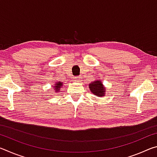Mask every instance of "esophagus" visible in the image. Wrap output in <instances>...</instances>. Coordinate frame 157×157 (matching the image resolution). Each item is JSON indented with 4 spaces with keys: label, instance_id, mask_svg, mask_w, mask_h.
I'll return each instance as SVG.
<instances>
[{
    "label": "esophagus",
    "instance_id": "obj_1",
    "mask_svg": "<svg viewBox=\"0 0 157 157\" xmlns=\"http://www.w3.org/2000/svg\"><path fill=\"white\" fill-rule=\"evenodd\" d=\"M74 80H75V82H79L81 80V78H79V76H76L74 78Z\"/></svg>",
    "mask_w": 157,
    "mask_h": 157
}]
</instances>
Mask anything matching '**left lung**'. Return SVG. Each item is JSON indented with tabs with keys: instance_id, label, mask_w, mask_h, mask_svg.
<instances>
[{
	"instance_id": "8db88e82",
	"label": "left lung",
	"mask_w": 157,
	"mask_h": 157,
	"mask_svg": "<svg viewBox=\"0 0 157 157\" xmlns=\"http://www.w3.org/2000/svg\"><path fill=\"white\" fill-rule=\"evenodd\" d=\"M90 91L98 97H103L105 95V87L100 80H95L89 84Z\"/></svg>"
}]
</instances>
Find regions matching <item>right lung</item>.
Returning a JSON list of instances; mask_svg holds the SVG:
<instances>
[{
  "instance_id": "right-lung-1",
  "label": "right lung",
  "mask_w": 157,
  "mask_h": 157,
  "mask_svg": "<svg viewBox=\"0 0 157 157\" xmlns=\"http://www.w3.org/2000/svg\"><path fill=\"white\" fill-rule=\"evenodd\" d=\"M62 82H58L57 83L55 84V86H54V90L55 91V92H59L60 91V88L62 87Z\"/></svg>"
}]
</instances>
